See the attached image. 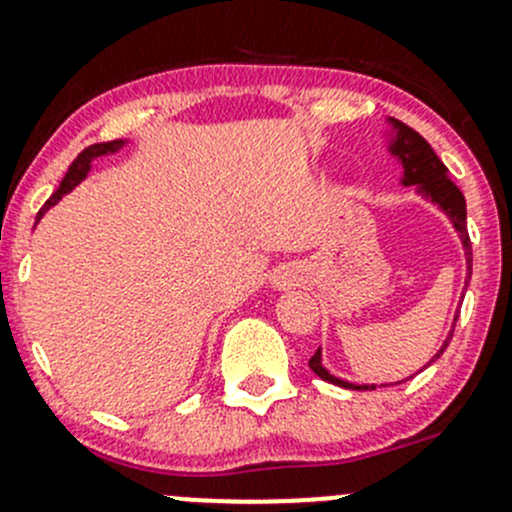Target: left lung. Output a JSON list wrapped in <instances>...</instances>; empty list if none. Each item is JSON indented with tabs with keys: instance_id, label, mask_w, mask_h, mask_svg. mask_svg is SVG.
<instances>
[{
	"instance_id": "left-lung-1",
	"label": "left lung",
	"mask_w": 512,
	"mask_h": 512,
	"mask_svg": "<svg viewBox=\"0 0 512 512\" xmlns=\"http://www.w3.org/2000/svg\"><path fill=\"white\" fill-rule=\"evenodd\" d=\"M386 123H389V131H386V143H389L391 156L399 160V165H401V185H404V188H411V185H414L418 195H423V198L431 200L438 210H443V215L451 220L453 227H456L458 237H461L463 255H466V287H463V294H466L468 282H471V275H473L471 237H468V225H466V198H463L461 190L456 188V183H453L451 175H448V168L441 163V158L433 153V148L428 146L426 138H421L414 128H409L406 123L396 121V118H386ZM456 319H458V312H456V317H453L451 332H448L446 339H443L441 349L431 356V361H428L426 366H431L438 356L446 352L448 342H451V337H453ZM426 366H423V369H426ZM309 369H312L319 379L329 381V384L342 386V389H352V391L376 389V384H352V381H344V379H339V376L329 374L322 364V349H317V354L309 359ZM409 379H414V376H409ZM401 381H406V379H401ZM401 381H396V384H401ZM381 386H394V384H381Z\"/></svg>"
}]
</instances>
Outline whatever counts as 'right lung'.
Masks as SVG:
<instances>
[{"label":"right lung","mask_w":512,"mask_h":512,"mask_svg":"<svg viewBox=\"0 0 512 512\" xmlns=\"http://www.w3.org/2000/svg\"><path fill=\"white\" fill-rule=\"evenodd\" d=\"M126 138H118V141H108V143H94V146H89V148H84V151L79 153V156H76V160L74 163L69 165V173L64 175V180H61V185L59 188H56V193L51 195L49 200H46L44 203V208L39 210V218H44V213L46 210L51 208V205H56L59 203L61 198H64L66 193H71V190L76 188V185L81 183V180H86V175H89V170H91V163H94L96 158H103V156H113V153H118L121 151L123 146H126Z\"/></svg>","instance_id":"right-lung-1"}]
</instances>
